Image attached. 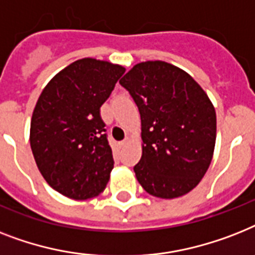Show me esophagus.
<instances>
[{"mask_svg": "<svg viewBox=\"0 0 255 255\" xmlns=\"http://www.w3.org/2000/svg\"><path fill=\"white\" fill-rule=\"evenodd\" d=\"M128 141H129V140H128V138H126V140H123V141L119 142V145L124 146V145H126V144H128Z\"/></svg>", "mask_w": 255, "mask_h": 255, "instance_id": "34e87169", "label": "esophagus"}]
</instances>
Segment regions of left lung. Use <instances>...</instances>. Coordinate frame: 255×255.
Segmentation results:
<instances>
[{
	"label": "left lung",
	"instance_id": "1",
	"mask_svg": "<svg viewBox=\"0 0 255 255\" xmlns=\"http://www.w3.org/2000/svg\"><path fill=\"white\" fill-rule=\"evenodd\" d=\"M141 118L142 154L133 170L148 194L186 195L210 167L216 142L215 107L194 78L165 61L136 64L121 81Z\"/></svg>",
	"mask_w": 255,
	"mask_h": 255
}]
</instances>
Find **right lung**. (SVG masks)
<instances>
[{
  "label": "right lung",
  "mask_w": 255,
  "mask_h": 255,
  "mask_svg": "<svg viewBox=\"0 0 255 255\" xmlns=\"http://www.w3.org/2000/svg\"><path fill=\"white\" fill-rule=\"evenodd\" d=\"M124 72L86 57L43 89L31 118V150L45 182L61 195L85 200L106 188L114 158L99 110Z\"/></svg>",
  "instance_id": "right-lung-1"
}]
</instances>
